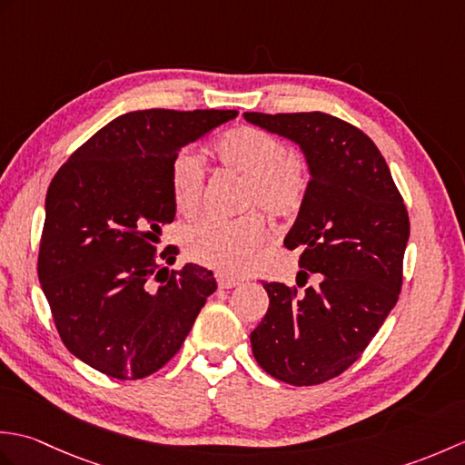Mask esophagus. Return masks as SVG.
<instances>
[{"label":"esophagus","mask_w":465,"mask_h":465,"mask_svg":"<svg viewBox=\"0 0 465 465\" xmlns=\"http://www.w3.org/2000/svg\"><path fill=\"white\" fill-rule=\"evenodd\" d=\"M217 285H220L222 290H230V288H235V285H240L242 280L238 278H232V275H225V273H217Z\"/></svg>","instance_id":"esophagus-1"}]
</instances>
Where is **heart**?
I'll return each mask as SVG.
<instances>
[{"instance_id": "obj_1", "label": "heart", "mask_w": 465, "mask_h": 465, "mask_svg": "<svg viewBox=\"0 0 465 465\" xmlns=\"http://www.w3.org/2000/svg\"><path fill=\"white\" fill-rule=\"evenodd\" d=\"M213 152L223 167L245 177L242 207H262L272 220H290L300 212L308 170L292 155L290 145L260 127L242 125L223 134ZM205 162L193 147L177 152L170 165V190L175 210L193 215L202 205ZM265 238V223L258 212L233 220L205 217L183 232V252L192 262L223 273L250 268L253 253Z\"/></svg>"}]
</instances>
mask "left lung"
<instances>
[{
  "label": "left lung",
  "instance_id": "left-lung-1",
  "mask_svg": "<svg viewBox=\"0 0 465 465\" xmlns=\"http://www.w3.org/2000/svg\"><path fill=\"white\" fill-rule=\"evenodd\" d=\"M243 117L300 143L312 173L283 240L302 252L298 285L263 282L270 308L250 335L252 351L275 380L318 385L360 360L398 303L408 210L383 155L355 125L323 112ZM312 274L320 286L304 285Z\"/></svg>",
  "mask_w": 465,
  "mask_h": 465
}]
</instances>
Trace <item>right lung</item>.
<instances>
[{"label": "right lung", "mask_w": 465, "mask_h": 465, "mask_svg": "<svg viewBox=\"0 0 465 465\" xmlns=\"http://www.w3.org/2000/svg\"><path fill=\"white\" fill-rule=\"evenodd\" d=\"M235 110H142L102 127L49 183L37 275L59 338L115 380L162 370L217 290L195 263L167 270L157 250L175 217L170 165L182 147L233 120Z\"/></svg>", "instance_id": "right-lung-1"}]
</instances>
